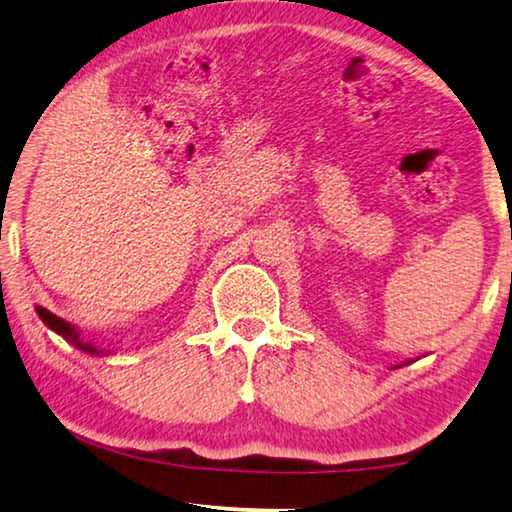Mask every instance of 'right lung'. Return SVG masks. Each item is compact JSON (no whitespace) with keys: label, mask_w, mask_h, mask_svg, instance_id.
<instances>
[{"label":"right lung","mask_w":512,"mask_h":512,"mask_svg":"<svg viewBox=\"0 0 512 512\" xmlns=\"http://www.w3.org/2000/svg\"><path fill=\"white\" fill-rule=\"evenodd\" d=\"M36 313H38V318H41L54 334H59L61 338H64V341H68L70 345H75V348H80L82 352H89V355H107L105 350L96 348L93 341H84L82 332L75 325H70V322L57 318L54 313L43 309V306H36Z\"/></svg>","instance_id":"1"}]
</instances>
